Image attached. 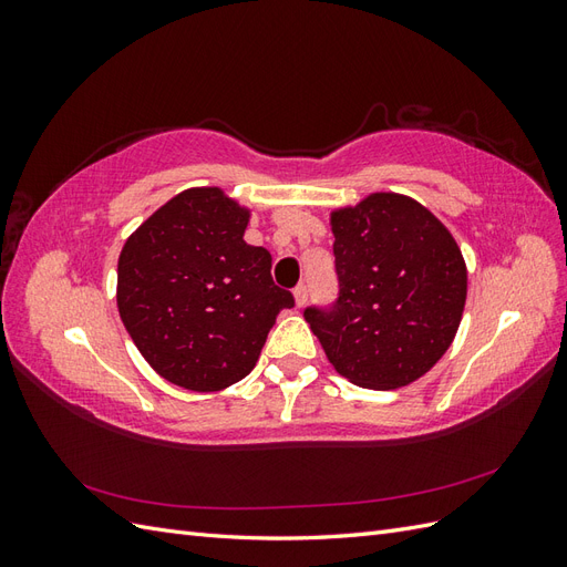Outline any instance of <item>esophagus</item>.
<instances>
[{
	"instance_id": "esophagus-1",
	"label": "esophagus",
	"mask_w": 567,
	"mask_h": 567,
	"mask_svg": "<svg viewBox=\"0 0 567 567\" xmlns=\"http://www.w3.org/2000/svg\"><path fill=\"white\" fill-rule=\"evenodd\" d=\"M293 298H296V305L302 307L307 302V286L305 284H298L296 290H293Z\"/></svg>"
}]
</instances>
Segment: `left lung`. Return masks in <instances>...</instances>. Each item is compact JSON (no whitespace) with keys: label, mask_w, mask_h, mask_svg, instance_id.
<instances>
[{"label":"left lung","mask_w":567,"mask_h":567,"mask_svg":"<svg viewBox=\"0 0 567 567\" xmlns=\"http://www.w3.org/2000/svg\"><path fill=\"white\" fill-rule=\"evenodd\" d=\"M340 293L305 319L333 369L359 388L419 381L450 350L468 271L442 221L414 198L379 192L331 213Z\"/></svg>","instance_id":"obj_1"}]
</instances>
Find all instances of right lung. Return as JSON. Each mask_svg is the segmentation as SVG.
Wrapping results in <instances>:
<instances>
[{
  "label": "right lung",
  "instance_id": "obj_1",
  "mask_svg": "<svg viewBox=\"0 0 567 567\" xmlns=\"http://www.w3.org/2000/svg\"><path fill=\"white\" fill-rule=\"evenodd\" d=\"M250 210L219 186L169 198L117 257V312L165 381L215 392L246 379L293 296L271 281V255L244 241Z\"/></svg>",
  "mask_w": 567,
  "mask_h": 567
}]
</instances>
